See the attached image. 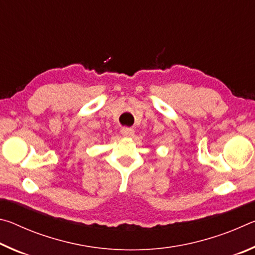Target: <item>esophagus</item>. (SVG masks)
<instances>
[{"instance_id": "esophagus-1", "label": "esophagus", "mask_w": 255, "mask_h": 255, "mask_svg": "<svg viewBox=\"0 0 255 255\" xmlns=\"http://www.w3.org/2000/svg\"><path fill=\"white\" fill-rule=\"evenodd\" d=\"M122 133L123 135L125 136V137H130V136H132L133 135V129L132 128H128V127H124V128H122Z\"/></svg>"}]
</instances>
